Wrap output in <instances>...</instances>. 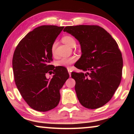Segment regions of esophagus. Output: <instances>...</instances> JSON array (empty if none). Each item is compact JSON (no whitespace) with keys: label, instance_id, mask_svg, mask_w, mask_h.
I'll list each match as a JSON object with an SVG mask.
<instances>
[{"label":"esophagus","instance_id":"1","mask_svg":"<svg viewBox=\"0 0 134 134\" xmlns=\"http://www.w3.org/2000/svg\"><path fill=\"white\" fill-rule=\"evenodd\" d=\"M67 71H68V72H69V75H70V76H71V70L70 69V68H67Z\"/></svg>","mask_w":134,"mask_h":134}]
</instances>
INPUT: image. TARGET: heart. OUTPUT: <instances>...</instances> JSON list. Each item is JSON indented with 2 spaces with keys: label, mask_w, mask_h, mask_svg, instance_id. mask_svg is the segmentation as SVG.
I'll list each match as a JSON object with an SVG mask.
<instances>
[{
  "label": "heart",
  "mask_w": 134,
  "mask_h": 134,
  "mask_svg": "<svg viewBox=\"0 0 134 134\" xmlns=\"http://www.w3.org/2000/svg\"><path fill=\"white\" fill-rule=\"evenodd\" d=\"M62 41L67 45L68 46L73 47L76 45L75 40L70 35L64 36L62 38ZM57 43L54 42L51 46V53L53 55H55ZM77 60L76 57H64L61 58L60 60H58L56 63L57 65L62 67H68L69 65L74 63Z\"/></svg>",
  "instance_id": "1"
}]
</instances>
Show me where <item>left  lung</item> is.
Returning <instances> with one entry per match:
<instances>
[{
  "mask_svg": "<svg viewBox=\"0 0 134 134\" xmlns=\"http://www.w3.org/2000/svg\"><path fill=\"white\" fill-rule=\"evenodd\" d=\"M64 32L79 41L81 55L74 66L84 72H71L81 105L97 109L107 103L118 87L123 60L116 42L109 33L97 25L66 26Z\"/></svg>",
  "mask_w": 134,
  "mask_h": 134,
  "instance_id": "obj_1",
  "label": "left lung"
}]
</instances>
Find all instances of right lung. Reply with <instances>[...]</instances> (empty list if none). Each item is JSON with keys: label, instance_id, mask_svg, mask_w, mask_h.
I'll return each mask as SVG.
<instances>
[{"label": "right lung", "instance_id": "obj_1", "mask_svg": "<svg viewBox=\"0 0 134 134\" xmlns=\"http://www.w3.org/2000/svg\"><path fill=\"white\" fill-rule=\"evenodd\" d=\"M63 28L55 25L37 27L19 42L13 54L12 67L18 89L27 104L40 112L58 105L60 90L69 77L65 67L54 69L50 65L52 44ZM50 72L53 77L47 79L45 74Z\"/></svg>", "mask_w": 134, "mask_h": 134}]
</instances>
